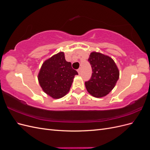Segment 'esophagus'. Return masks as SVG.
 Returning <instances> with one entry per match:
<instances>
[{
  "label": "esophagus",
  "mask_w": 150,
  "mask_h": 150,
  "mask_svg": "<svg viewBox=\"0 0 150 150\" xmlns=\"http://www.w3.org/2000/svg\"><path fill=\"white\" fill-rule=\"evenodd\" d=\"M78 72L79 74H81V68H79V69H78Z\"/></svg>",
  "instance_id": "1"
}]
</instances>
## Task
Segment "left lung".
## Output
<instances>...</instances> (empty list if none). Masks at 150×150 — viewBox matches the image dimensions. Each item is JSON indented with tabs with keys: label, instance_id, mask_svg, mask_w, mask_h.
<instances>
[{
	"label": "left lung",
	"instance_id": "1",
	"mask_svg": "<svg viewBox=\"0 0 150 150\" xmlns=\"http://www.w3.org/2000/svg\"><path fill=\"white\" fill-rule=\"evenodd\" d=\"M88 61L93 73L91 79L85 82L86 89L94 97L106 96L119 79L120 72L115 61L110 57L96 52L90 54Z\"/></svg>",
	"mask_w": 150,
	"mask_h": 150
}]
</instances>
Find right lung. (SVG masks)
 I'll list each match as a JSON object with an SVG mask.
<instances>
[{
	"label": "right lung",
	"instance_id": "obj_1",
	"mask_svg": "<svg viewBox=\"0 0 150 150\" xmlns=\"http://www.w3.org/2000/svg\"><path fill=\"white\" fill-rule=\"evenodd\" d=\"M71 63L65 59L64 54L60 52L45 61L38 74L40 87L49 96L61 98L69 92L75 75Z\"/></svg>",
	"mask_w": 150,
	"mask_h": 150
}]
</instances>
